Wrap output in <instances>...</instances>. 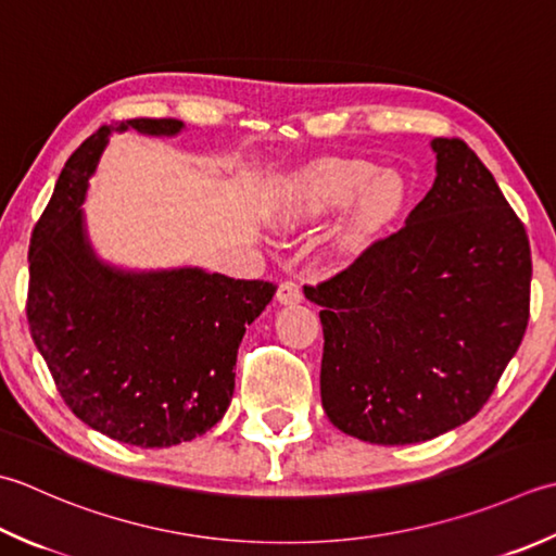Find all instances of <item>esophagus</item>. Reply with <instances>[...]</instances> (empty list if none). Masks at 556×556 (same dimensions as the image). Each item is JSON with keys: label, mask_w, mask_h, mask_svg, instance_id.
<instances>
[{"label": "esophagus", "mask_w": 556, "mask_h": 556, "mask_svg": "<svg viewBox=\"0 0 556 556\" xmlns=\"http://www.w3.org/2000/svg\"><path fill=\"white\" fill-rule=\"evenodd\" d=\"M303 293H301V287L296 285V281H281L279 289H277V301L285 303V306H293V303H301Z\"/></svg>", "instance_id": "1"}]
</instances>
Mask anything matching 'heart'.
Returning <instances> with one entry per match:
<instances>
[{"label":"heart","mask_w":556,"mask_h":556,"mask_svg":"<svg viewBox=\"0 0 556 556\" xmlns=\"http://www.w3.org/2000/svg\"><path fill=\"white\" fill-rule=\"evenodd\" d=\"M407 200L409 180L397 168H378L368 159H318L281 180L271 216L293 228L350 206L340 243L358 248L383 231Z\"/></svg>","instance_id":"1"}]
</instances>
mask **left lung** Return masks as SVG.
Instances as JSON below:
<instances>
[{
    "mask_svg": "<svg viewBox=\"0 0 556 556\" xmlns=\"http://www.w3.org/2000/svg\"><path fill=\"white\" fill-rule=\"evenodd\" d=\"M437 178L405 228L306 287L325 346L323 409L380 445L437 439L484 407L530 318V243L463 139H431Z\"/></svg>",
    "mask_w": 556,
    "mask_h": 556,
    "instance_id": "1",
    "label": "left lung"
}]
</instances>
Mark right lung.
<instances>
[{
  "instance_id": "obj_1",
  "label": "right lung",
  "mask_w": 556,
  "mask_h": 556,
  "mask_svg": "<svg viewBox=\"0 0 556 556\" xmlns=\"http://www.w3.org/2000/svg\"><path fill=\"white\" fill-rule=\"evenodd\" d=\"M176 137L180 119L105 125L64 163L28 250V328L76 417L139 448L192 441L233 397L236 354L269 281L202 267L125 269L96 255L81 204L113 132Z\"/></svg>"
}]
</instances>
